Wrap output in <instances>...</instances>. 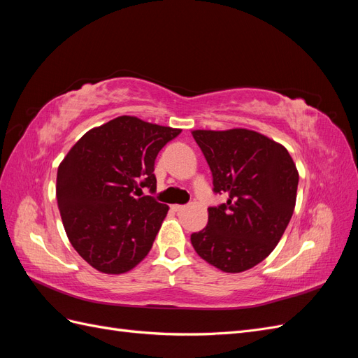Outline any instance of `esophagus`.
<instances>
[{"mask_svg": "<svg viewBox=\"0 0 358 358\" xmlns=\"http://www.w3.org/2000/svg\"><path fill=\"white\" fill-rule=\"evenodd\" d=\"M183 208H185V206H182V204H171V209L175 210V212H179V210H182Z\"/></svg>", "mask_w": 358, "mask_h": 358, "instance_id": "1", "label": "esophagus"}]
</instances>
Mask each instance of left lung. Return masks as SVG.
I'll return each mask as SVG.
<instances>
[{
  "mask_svg": "<svg viewBox=\"0 0 358 358\" xmlns=\"http://www.w3.org/2000/svg\"><path fill=\"white\" fill-rule=\"evenodd\" d=\"M191 133L210 167L213 191L229 196L208 209V225L191 234V243L221 272H245L282 237L296 206L297 167L282 145L252 129Z\"/></svg>",
  "mask_w": 358,
  "mask_h": 358,
  "instance_id": "obj_1",
  "label": "left lung"
}]
</instances>
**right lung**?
I'll return each instance as SVG.
<instances>
[{"label": "right lung", "mask_w": 358, "mask_h": 358, "mask_svg": "<svg viewBox=\"0 0 358 358\" xmlns=\"http://www.w3.org/2000/svg\"><path fill=\"white\" fill-rule=\"evenodd\" d=\"M180 128L117 116L85 133L64 157L57 199L67 237L95 270L121 275L149 254L169 206L142 196L157 188L155 158Z\"/></svg>", "instance_id": "right-lung-1"}]
</instances>
